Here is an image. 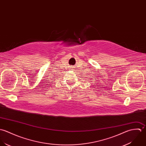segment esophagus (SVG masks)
I'll return each mask as SVG.
<instances>
[{
	"label": "esophagus",
	"instance_id": "obj_1",
	"mask_svg": "<svg viewBox=\"0 0 146 146\" xmlns=\"http://www.w3.org/2000/svg\"><path fill=\"white\" fill-rule=\"evenodd\" d=\"M72 69H73V68H72Z\"/></svg>",
	"mask_w": 146,
	"mask_h": 146
}]
</instances>
